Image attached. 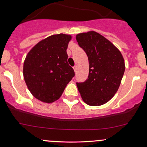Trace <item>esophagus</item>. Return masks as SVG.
<instances>
[{
	"mask_svg": "<svg viewBox=\"0 0 147 147\" xmlns=\"http://www.w3.org/2000/svg\"><path fill=\"white\" fill-rule=\"evenodd\" d=\"M73 69H74V71H75V72H77V69H78V67H77V66H76V65H75V66L73 67Z\"/></svg>",
	"mask_w": 147,
	"mask_h": 147,
	"instance_id": "34e87169",
	"label": "esophagus"
}]
</instances>
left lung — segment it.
Segmentation results:
<instances>
[{
	"instance_id": "8db88e82",
	"label": "left lung",
	"mask_w": 147,
	"mask_h": 147,
	"mask_svg": "<svg viewBox=\"0 0 147 147\" xmlns=\"http://www.w3.org/2000/svg\"><path fill=\"white\" fill-rule=\"evenodd\" d=\"M76 40L89 60L88 78L77 87L87 105L100 106L119 89L125 70L124 57L117 47L95 31L78 34Z\"/></svg>"
}]
</instances>
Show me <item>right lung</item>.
<instances>
[{
	"mask_svg": "<svg viewBox=\"0 0 147 147\" xmlns=\"http://www.w3.org/2000/svg\"><path fill=\"white\" fill-rule=\"evenodd\" d=\"M70 35L57 34L42 40L31 48L23 63V77L34 97L45 103L61 97L75 72L67 63V48Z\"/></svg>",
	"mask_w": 147,
	"mask_h": 147,
	"instance_id": "add662e5",
	"label": "right lung"
}]
</instances>
